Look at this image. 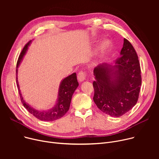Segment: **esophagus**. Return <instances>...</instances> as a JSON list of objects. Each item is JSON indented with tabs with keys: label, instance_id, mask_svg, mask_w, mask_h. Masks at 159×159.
Wrapping results in <instances>:
<instances>
[{
	"label": "esophagus",
	"instance_id": "1",
	"mask_svg": "<svg viewBox=\"0 0 159 159\" xmlns=\"http://www.w3.org/2000/svg\"><path fill=\"white\" fill-rule=\"evenodd\" d=\"M77 79L79 82H82L86 79V74L84 71H80L77 75Z\"/></svg>",
	"mask_w": 159,
	"mask_h": 159
}]
</instances>
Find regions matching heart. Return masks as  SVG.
I'll list each match as a JSON object with an SVG mask.
<instances>
[{
    "mask_svg": "<svg viewBox=\"0 0 159 159\" xmlns=\"http://www.w3.org/2000/svg\"><path fill=\"white\" fill-rule=\"evenodd\" d=\"M108 46H109V43H108L107 40L102 41L101 43L98 45L97 52L98 53L104 51V50L108 47Z\"/></svg>",
    "mask_w": 159,
    "mask_h": 159,
    "instance_id": "obj_1",
    "label": "heart"
}]
</instances>
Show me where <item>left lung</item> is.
<instances>
[{
  "mask_svg": "<svg viewBox=\"0 0 159 159\" xmlns=\"http://www.w3.org/2000/svg\"><path fill=\"white\" fill-rule=\"evenodd\" d=\"M134 48L124 39L120 57L114 66L99 64L93 70V101L98 109L113 117L128 112L138 101L142 79Z\"/></svg>",
  "mask_w": 159,
  "mask_h": 159,
  "instance_id": "obj_1",
  "label": "left lung"
}]
</instances>
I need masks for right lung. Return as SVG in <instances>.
I'll return each instance as SVG.
<instances>
[{
  "label": "right lung",
  "instance_id": "add662e5",
  "mask_svg": "<svg viewBox=\"0 0 159 159\" xmlns=\"http://www.w3.org/2000/svg\"><path fill=\"white\" fill-rule=\"evenodd\" d=\"M32 40H30L29 43L24 46L22 51L19 55V59L16 64V84L19 89V92L20 97V100L24 106V107L33 116L40 120L43 121H53L60 119L67 113L70 109V103L71 101V98L75 89L79 86V82L77 79V75L75 73L70 75L69 76L63 79L59 85L58 91V96L55 104L52 108L46 110H39L31 106L28 104L22 95L21 91L20 89L17 74H18V68L23 60L24 55H26L28 47L31 44Z\"/></svg>",
  "mask_w": 159,
  "mask_h": 159
}]
</instances>
